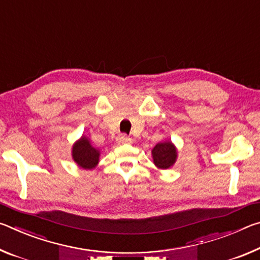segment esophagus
<instances>
[{"label":"esophagus","mask_w":260,"mask_h":260,"mask_svg":"<svg viewBox=\"0 0 260 260\" xmlns=\"http://www.w3.org/2000/svg\"><path fill=\"white\" fill-rule=\"evenodd\" d=\"M117 142H118V144H131L132 139L127 138L126 135H120L117 138Z\"/></svg>","instance_id":"1"}]
</instances>
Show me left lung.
Listing matches in <instances>:
<instances>
[{
  "label": "left lung",
  "instance_id": "left-lung-1",
  "mask_svg": "<svg viewBox=\"0 0 260 260\" xmlns=\"http://www.w3.org/2000/svg\"><path fill=\"white\" fill-rule=\"evenodd\" d=\"M151 153L153 164L160 170L170 169L177 161V148L174 147V144L171 141L157 143L151 150Z\"/></svg>",
  "mask_w": 260,
  "mask_h": 260
}]
</instances>
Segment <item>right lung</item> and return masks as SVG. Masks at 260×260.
Segmentation results:
<instances>
[{
    "instance_id": "add662e5",
    "label": "right lung",
    "mask_w": 260,
    "mask_h": 260,
    "mask_svg": "<svg viewBox=\"0 0 260 260\" xmlns=\"http://www.w3.org/2000/svg\"><path fill=\"white\" fill-rule=\"evenodd\" d=\"M72 158L79 167L85 170H93L100 160V150L90 144L89 139L81 136L72 147Z\"/></svg>"
}]
</instances>
